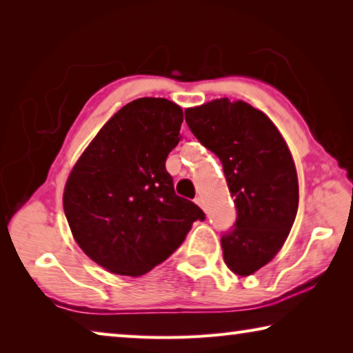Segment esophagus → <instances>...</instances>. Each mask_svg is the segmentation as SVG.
<instances>
[{"instance_id":"34e87169","label":"esophagus","mask_w":353,"mask_h":353,"mask_svg":"<svg viewBox=\"0 0 353 353\" xmlns=\"http://www.w3.org/2000/svg\"><path fill=\"white\" fill-rule=\"evenodd\" d=\"M196 204H198L201 208H204V199H202V196H198V198L194 199Z\"/></svg>"}]
</instances>
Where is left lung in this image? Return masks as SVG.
I'll use <instances>...</instances> for the list:
<instances>
[{"label":"left lung","mask_w":353,"mask_h":353,"mask_svg":"<svg viewBox=\"0 0 353 353\" xmlns=\"http://www.w3.org/2000/svg\"><path fill=\"white\" fill-rule=\"evenodd\" d=\"M185 121L223 163L238 214L221 246L227 268L248 277L277 255L294 224L299 182L290 148L265 113L240 99L188 107Z\"/></svg>","instance_id":"1"}]
</instances>
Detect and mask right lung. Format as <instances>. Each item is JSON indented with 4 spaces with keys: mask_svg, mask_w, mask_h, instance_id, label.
Wrapping results in <instances>:
<instances>
[{
    "mask_svg": "<svg viewBox=\"0 0 353 353\" xmlns=\"http://www.w3.org/2000/svg\"><path fill=\"white\" fill-rule=\"evenodd\" d=\"M183 112L165 98L121 107L77 159L63 210L83 254L112 274L139 277L181 246L201 208L176 194L165 168Z\"/></svg>",
    "mask_w": 353,
    "mask_h": 353,
    "instance_id": "add662e5",
    "label": "right lung"
}]
</instances>
